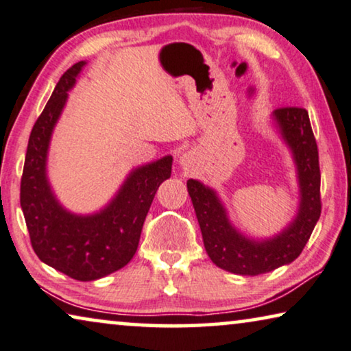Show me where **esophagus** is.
I'll list each match as a JSON object with an SVG mask.
<instances>
[{"mask_svg":"<svg viewBox=\"0 0 351 351\" xmlns=\"http://www.w3.org/2000/svg\"><path fill=\"white\" fill-rule=\"evenodd\" d=\"M180 165L184 166V167H188V166H190V156H188V155H184V156H182Z\"/></svg>","mask_w":351,"mask_h":351,"instance_id":"34e87169","label":"esophagus"}]
</instances>
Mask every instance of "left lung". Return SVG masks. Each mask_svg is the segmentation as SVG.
Listing matches in <instances>:
<instances>
[{
  "instance_id": "8db88e82",
  "label": "left lung",
  "mask_w": 351,
  "mask_h": 351,
  "mask_svg": "<svg viewBox=\"0 0 351 351\" xmlns=\"http://www.w3.org/2000/svg\"><path fill=\"white\" fill-rule=\"evenodd\" d=\"M274 120L293 152L301 191L298 215L280 234L263 241L247 239L228 220L215 191L197 180L186 182L207 255L218 267L239 276H260L296 260L322 213L318 147L308 112L296 106L278 108Z\"/></svg>"
}]
</instances>
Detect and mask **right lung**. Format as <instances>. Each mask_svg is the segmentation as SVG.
Wrapping results in <instances>:
<instances>
[{"label": "right lung", "instance_id": "right-lung-1", "mask_svg": "<svg viewBox=\"0 0 351 351\" xmlns=\"http://www.w3.org/2000/svg\"><path fill=\"white\" fill-rule=\"evenodd\" d=\"M84 66L85 62L75 63L62 75L33 126L20 182V206L39 260L71 278L88 282L119 271L134 256L155 193L171 177L172 156L136 167L98 213L75 215L60 206L45 172L49 142Z\"/></svg>", "mask_w": 351, "mask_h": 351}]
</instances>
